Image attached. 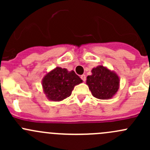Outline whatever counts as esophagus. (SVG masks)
<instances>
[{"mask_svg": "<svg viewBox=\"0 0 150 150\" xmlns=\"http://www.w3.org/2000/svg\"><path fill=\"white\" fill-rule=\"evenodd\" d=\"M81 79L83 80V81H84V82H86V75H82L81 76Z\"/></svg>", "mask_w": 150, "mask_h": 150, "instance_id": "esophagus-1", "label": "esophagus"}]
</instances>
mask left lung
I'll use <instances>...</instances> for the list:
<instances>
[{"mask_svg":"<svg viewBox=\"0 0 150 150\" xmlns=\"http://www.w3.org/2000/svg\"><path fill=\"white\" fill-rule=\"evenodd\" d=\"M91 75L87 76L86 84L92 95L99 99H110L120 88V78L115 71L107 67L99 65L91 69Z\"/></svg>","mask_w":150,"mask_h":150,"instance_id":"left-lung-1","label":"left lung"}]
</instances>
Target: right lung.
<instances>
[{
	"mask_svg": "<svg viewBox=\"0 0 150 150\" xmlns=\"http://www.w3.org/2000/svg\"><path fill=\"white\" fill-rule=\"evenodd\" d=\"M83 82L73 70L57 67L47 72L42 80V87L47 99L60 102L69 97L74 87Z\"/></svg>",
	"mask_w": 150,
	"mask_h": 150,
	"instance_id": "obj_1",
	"label": "right lung"
}]
</instances>
